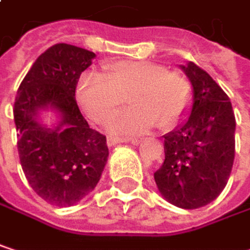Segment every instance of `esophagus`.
<instances>
[{"label":"esophagus","instance_id":"obj_1","mask_svg":"<svg viewBox=\"0 0 250 250\" xmlns=\"http://www.w3.org/2000/svg\"><path fill=\"white\" fill-rule=\"evenodd\" d=\"M136 142H137L136 139H128V137H108L107 140L108 146H114L119 143H136Z\"/></svg>","mask_w":250,"mask_h":250}]
</instances>
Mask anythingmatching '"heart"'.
<instances>
[{
  "label": "heart",
  "instance_id": "1",
  "mask_svg": "<svg viewBox=\"0 0 250 250\" xmlns=\"http://www.w3.org/2000/svg\"><path fill=\"white\" fill-rule=\"evenodd\" d=\"M107 81L94 74L81 76L76 100L85 116L107 123L128 103L131 108L116 116L108 130L114 134H142L155 125L168 130L178 125L191 104V83L184 75L146 61H120L105 66Z\"/></svg>",
  "mask_w": 250,
  "mask_h": 250
}]
</instances>
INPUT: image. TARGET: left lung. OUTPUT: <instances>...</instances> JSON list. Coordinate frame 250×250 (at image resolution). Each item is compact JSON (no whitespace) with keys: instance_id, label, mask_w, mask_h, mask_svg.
<instances>
[{"instance_id":"obj_1","label":"left lung","mask_w":250,"mask_h":250,"mask_svg":"<svg viewBox=\"0 0 250 250\" xmlns=\"http://www.w3.org/2000/svg\"><path fill=\"white\" fill-rule=\"evenodd\" d=\"M179 68L192 88L189 116L164 136L165 161L153 176L168 203L194 210L225 189L234 161L236 120L229 97L211 76L192 62Z\"/></svg>"}]
</instances>
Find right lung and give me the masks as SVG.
<instances>
[{"label": "right lung", "mask_w": 250, "mask_h": 250, "mask_svg": "<svg viewBox=\"0 0 250 250\" xmlns=\"http://www.w3.org/2000/svg\"><path fill=\"white\" fill-rule=\"evenodd\" d=\"M94 52L58 43L24 76L14 103L17 147L30 187L44 201L71 207L98 184L108 159L105 136L89 128L76 104L81 74ZM50 111L55 122L44 123Z\"/></svg>", "instance_id": "1"}]
</instances>
